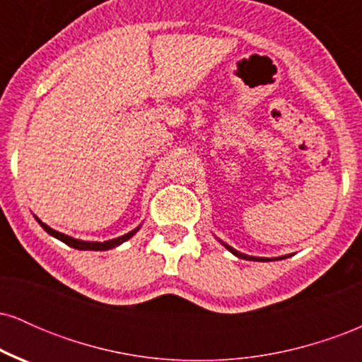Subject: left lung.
Listing matches in <instances>:
<instances>
[{
    "label": "left lung",
    "instance_id": "obj_1",
    "mask_svg": "<svg viewBox=\"0 0 362 362\" xmlns=\"http://www.w3.org/2000/svg\"><path fill=\"white\" fill-rule=\"evenodd\" d=\"M219 242H221V240H219ZM223 243V242H221ZM224 247L228 248V250H230L231 253H233V255H236L238 257V259H245V260H253V262H271V260H282V259H288L289 255H284V257H274V259H267V257H252V255H245V253H240L238 250H235L233 247H230V245H226V243H223Z\"/></svg>",
    "mask_w": 362,
    "mask_h": 362
}]
</instances>
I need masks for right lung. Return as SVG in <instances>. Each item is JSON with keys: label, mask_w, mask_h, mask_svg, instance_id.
Instances as JSON below:
<instances>
[{"label": "right lung", "mask_w": 362, "mask_h": 362, "mask_svg": "<svg viewBox=\"0 0 362 362\" xmlns=\"http://www.w3.org/2000/svg\"><path fill=\"white\" fill-rule=\"evenodd\" d=\"M35 219H37V221H39L40 226H42L44 230L47 231L49 235L54 236V238L61 240L62 243L69 245V247L76 248V250H110V248H115V247H119L120 243L127 242V240L131 238V236H134L136 231H138L139 228H141V226H138V228H136V230L129 231V233L122 235V236H119V238H114V240H107V242H85V240H76V238H71V236H68V235H64V233H59V231L52 230V228H49L47 224L40 221L39 218H35Z\"/></svg>", "instance_id": "obj_1"}]
</instances>
